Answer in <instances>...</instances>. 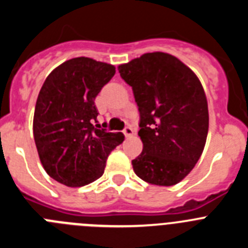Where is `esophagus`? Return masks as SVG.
<instances>
[{"instance_id": "1", "label": "esophagus", "mask_w": 248, "mask_h": 248, "mask_svg": "<svg viewBox=\"0 0 248 248\" xmlns=\"http://www.w3.org/2000/svg\"><path fill=\"white\" fill-rule=\"evenodd\" d=\"M124 135H125L126 138L133 137V135H134V130H133V128H131V126H126V128L124 129Z\"/></svg>"}]
</instances>
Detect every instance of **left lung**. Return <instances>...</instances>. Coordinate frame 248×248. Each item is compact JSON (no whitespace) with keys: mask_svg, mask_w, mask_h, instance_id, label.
<instances>
[{"mask_svg":"<svg viewBox=\"0 0 248 248\" xmlns=\"http://www.w3.org/2000/svg\"><path fill=\"white\" fill-rule=\"evenodd\" d=\"M133 89L140 113L141 154L134 172L153 185L172 186L190 174L202 154L209 108L198 76L180 59L153 52L118 67Z\"/></svg>","mask_w":248,"mask_h":248,"instance_id":"8db88e82","label":"left lung"}]
</instances>
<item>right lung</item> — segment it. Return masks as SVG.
Listing matches in <instances>:
<instances>
[{
    "label": "right lung",
    "instance_id": "1",
    "mask_svg": "<svg viewBox=\"0 0 248 248\" xmlns=\"http://www.w3.org/2000/svg\"><path fill=\"white\" fill-rule=\"evenodd\" d=\"M114 74L113 64L77 57L54 68L39 91L34 143L46 172L63 185L80 187L99 179L110 151L124 141L122 133L94 126V99Z\"/></svg>",
    "mask_w": 248,
    "mask_h": 248
}]
</instances>
